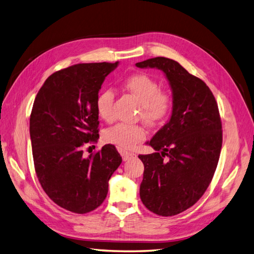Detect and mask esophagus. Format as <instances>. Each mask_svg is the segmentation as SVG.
I'll return each instance as SVG.
<instances>
[{
  "label": "esophagus",
  "instance_id": "esophagus-1",
  "mask_svg": "<svg viewBox=\"0 0 254 254\" xmlns=\"http://www.w3.org/2000/svg\"><path fill=\"white\" fill-rule=\"evenodd\" d=\"M121 153H122L123 160H124V161H128L130 159L136 157V155H135L134 152H130V151H126V150H122Z\"/></svg>",
  "mask_w": 254,
  "mask_h": 254
}]
</instances>
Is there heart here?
<instances>
[{
  "mask_svg": "<svg viewBox=\"0 0 254 254\" xmlns=\"http://www.w3.org/2000/svg\"><path fill=\"white\" fill-rule=\"evenodd\" d=\"M122 86L131 93L141 104L137 117L146 125L156 127L170 117L173 109V98L166 91L161 90L159 82L147 74L128 76ZM114 93L111 90H104L96 97V110L104 121L111 122L113 114ZM147 132L140 124H117L108 128L104 133L105 140L121 148H132L134 145L145 140Z\"/></svg>",
  "mask_w": 254,
  "mask_h": 254,
  "instance_id": "1",
  "label": "heart"
}]
</instances>
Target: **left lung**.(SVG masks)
Listing matches in <instances>:
<instances>
[{"instance_id":"left-lung-1","label":"left lung","mask_w":254,"mask_h":254,"mask_svg":"<svg viewBox=\"0 0 254 254\" xmlns=\"http://www.w3.org/2000/svg\"><path fill=\"white\" fill-rule=\"evenodd\" d=\"M135 65L162 70L173 90L172 118L148 143L156 152L139 158L143 204L159 216H174L202 197L216 171L222 145L218 106L205 82L175 60L156 57Z\"/></svg>"}]
</instances>
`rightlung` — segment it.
<instances>
[{
	"mask_svg": "<svg viewBox=\"0 0 254 254\" xmlns=\"http://www.w3.org/2000/svg\"><path fill=\"white\" fill-rule=\"evenodd\" d=\"M117 65L78 64L53 73L33 105L29 133L37 178L51 200L73 213L86 214L103 203L122 163L111 144L84 156V147L99 137L98 91Z\"/></svg>",
	"mask_w": 254,
	"mask_h": 254,
	"instance_id": "right-lung-1",
	"label": "right lung"
}]
</instances>
